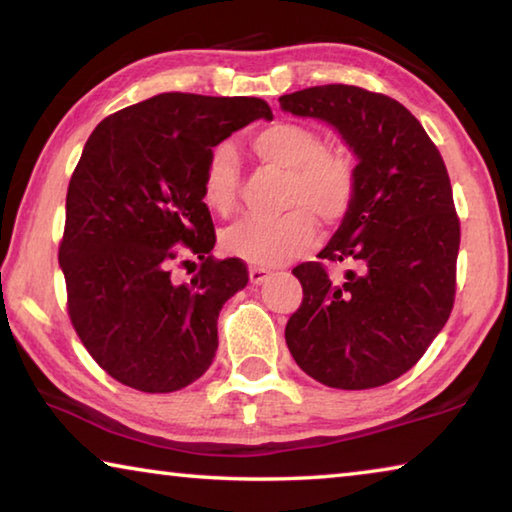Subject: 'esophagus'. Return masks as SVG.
<instances>
[{
	"label": "esophagus",
	"instance_id": "esophagus-1",
	"mask_svg": "<svg viewBox=\"0 0 512 512\" xmlns=\"http://www.w3.org/2000/svg\"><path fill=\"white\" fill-rule=\"evenodd\" d=\"M248 277H250V282H253V284H262V282L268 280V277H271V271H268V268H262V266H250Z\"/></svg>",
	"mask_w": 512,
	"mask_h": 512
}]
</instances>
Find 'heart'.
I'll return each mask as SVG.
<instances>
[{
  "label": "heart",
  "instance_id": "1",
  "mask_svg": "<svg viewBox=\"0 0 512 512\" xmlns=\"http://www.w3.org/2000/svg\"><path fill=\"white\" fill-rule=\"evenodd\" d=\"M255 160L280 169L275 216H246L221 230L219 244L230 257L255 266H280L314 246L316 223L336 225L348 216L357 194V162L341 146H325L323 135L298 121H271L250 133ZM239 164L228 144L207 153L201 198L207 210L228 216L237 207Z\"/></svg>",
  "mask_w": 512,
  "mask_h": 512
}]
</instances>
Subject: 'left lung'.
<instances>
[{"instance_id":"left-lung-1","label":"left lung","mask_w":512,"mask_h":512,"mask_svg":"<svg viewBox=\"0 0 512 512\" xmlns=\"http://www.w3.org/2000/svg\"><path fill=\"white\" fill-rule=\"evenodd\" d=\"M280 106L325 119L359 158L354 203L323 262L293 268L302 302L284 339L320 384L384 386L422 359L454 307L461 221L443 155L400 101L357 85H316ZM325 261L349 271L334 281Z\"/></svg>"}]
</instances>
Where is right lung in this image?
<instances>
[{
	"mask_svg": "<svg viewBox=\"0 0 512 512\" xmlns=\"http://www.w3.org/2000/svg\"><path fill=\"white\" fill-rule=\"evenodd\" d=\"M259 117L273 112L255 97L167 92L106 117L85 142L58 262L72 327L124 386L173 393L210 368L219 311L248 268L212 255L201 173L216 144ZM180 249L202 262L189 283L172 277Z\"/></svg>",
	"mask_w": 512,
	"mask_h": 512,
	"instance_id": "right-lung-1",
	"label": "right lung"
}]
</instances>
